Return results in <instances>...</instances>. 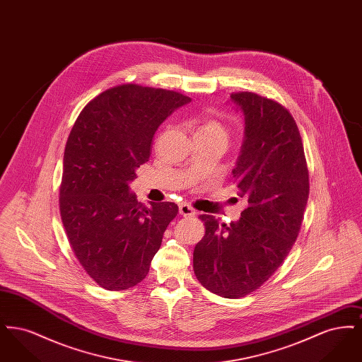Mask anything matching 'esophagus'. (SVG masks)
I'll list each match as a JSON object with an SVG mask.
<instances>
[{
    "instance_id": "1",
    "label": "esophagus",
    "mask_w": 362,
    "mask_h": 362,
    "mask_svg": "<svg viewBox=\"0 0 362 362\" xmlns=\"http://www.w3.org/2000/svg\"><path fill=\"white\" fill-rule=\"evenodd\" d=\"M179 213L182 214V216H185V217H194L195 214H197V211L192 209V207L187 205V204H182L180 206H179Z\"/></svg>"
}]
</instances>
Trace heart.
I'll use <instances>...</instances> for the list:
<instances>
[{"label": "heart", "instance_id": "b5f03b06", "mask_svg": "<svg viewBox=\"0 0 362 362\" xmlns=\"http://www.w3.org/2000/svg\"><path fill=\"white\" fill-rule=\"evenodd\" d=\"M195 136H201V137H220L226 139V132H225L224 126L213 118H205L201 122V124L197 129Z\"/></svg>", "mask_w": 362, "mask_h": 362}]
</instances>
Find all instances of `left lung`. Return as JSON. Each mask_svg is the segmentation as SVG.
<instances>
[{
    "instance_id": "8db88e82",
    "label": "left lung",
    "mask_w": 362,
    "mask_h": 362,
    "mask_svg": "<svg viewBox=\"0 0 362 362\" xmlns=\"http://www.w3.org/2000/svg\"><path fill=\"white\" fill-rule=\"evenodd\" d=\"M245 138L233 177L247 199L240 220L218 224L201 214L205 236L194 248V273L207 291L240 298L260 288L289 255L310 195L303 139L292 114L273 99L233 92Z\"/></svg>"
}]
</instances>
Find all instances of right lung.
Segmentation results:
<instances>
[{"instance_id":"1","label":"right lung","mask_w":362,"mask_h":362,"mask_svg":"<svg viewBox=\"0 0 362 362\" xmlns=\"http://www.w3.org/2000/svg\"><path fill=\"white\" fill-rule=\"evenodd\" d=\"M189 100L175 90L122 84L92 99L71 127L61 218L76 258L103 289L124 291L146 276L179 211L173 202L144 206L129 183L149 160L160 123Z\"/></svg>"}]
</instances>
